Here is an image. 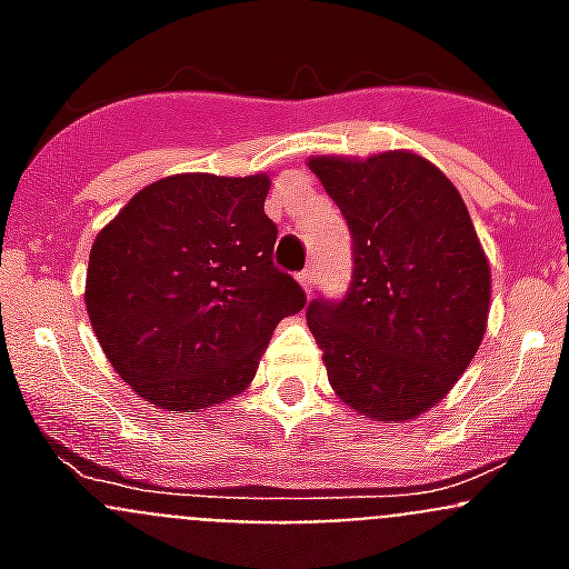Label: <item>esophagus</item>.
<instances>
[{
  "mask_svg": "<svg viewBox=\"0 0 569 569\" xmlns=\"http://www.w3.org/2000/svg\"><path fill=\"white\" fill-rule=\"evenodd\" d=\"M299 284L305 290H308V293H310V290H313V268L301 270V273H299Z\"/></svg>",
  "mask_w": 569,
  "mask_h": 569,
  "instance_id": "34e87169",
  "label": "esophagus"
}]
</instances>
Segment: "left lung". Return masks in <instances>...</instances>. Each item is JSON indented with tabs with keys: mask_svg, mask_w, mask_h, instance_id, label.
Instances as JSON below:
<instances>
[{
	"mask_svg": "<svg viewBox=\"0 0 569 569\" xmlns=\"http://www.w3.org/2000/svg\"><path fill=\"white\" fill-rule=\"evenodd\" d=\"M353 236L341 299L316 296L308 328L330 387L379 421L445 399L481 345L490 264L465 202L436 164L407 150L310 159Z\"/></svg>",
	"mask_w": 569,
	"mask_h": 569,
	"instance_id": "8db88e82",
	"label": "left lung"
}]
</instances>
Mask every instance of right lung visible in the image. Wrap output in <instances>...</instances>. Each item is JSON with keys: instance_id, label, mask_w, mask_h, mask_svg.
<instances>
[{"instance_id": "right-lung-1", "label": "right lung", "mask_w": 569, "mask_h": 569, "mask_svg": "<svg viewBox=\"0 0 569 569\" xmlns=\"http://www.w3.org/2000/svg\"><path fill=\"white\" fill-rule=\"evenodd\" d=\"M268 176L182 173L148 184L97 236L90 325L136 393L196 413L241 393L305 290L273 264Z\"/></svg>"}]
</instances>
